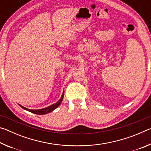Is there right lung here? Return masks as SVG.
<instances>
[{
    "instance_id": "add662e5",
    "label": "right lung",
    "mask_w": 151,
    "mask_h": 151,
    "mask_svg": "<svg viewBox=\"0 0 151 151\" xmlns=\"http://www.w3.org/2000/svg\"><path fill=\"white\" fill-rule=\"evenodd\" d=\"M63 96H64V93L62 94V96H61V98L59 101H58L57 103H56L55 104H52L51 106H49L47 107V108H45V109H39V110H30V109H28L27 108H25V107L22 106L21 105H19L22 107V109H24V110H27V111H29L30 112H32V113H35V114H40V115H42V114H47V113H49V112H52V111H54V110L57 108V107L60 105V104L62 103L63 101Z\"/></svg>"
}]
</instances>
